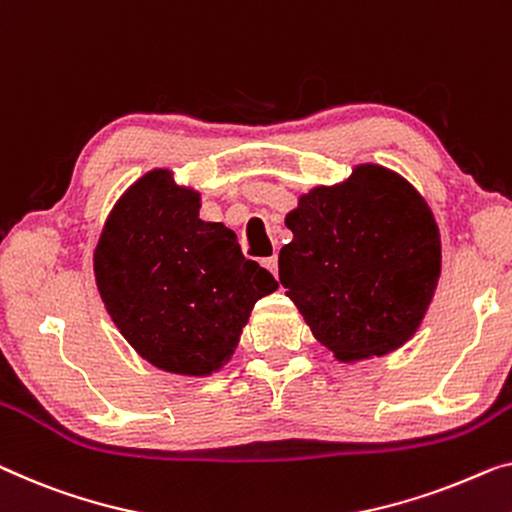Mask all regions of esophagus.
Masks as SVG:
<instances>
[{"instance_id":"obj_1","label":"esophagus","mask_w":512,"mask_h":512,"mask_svg":"<svg viewBox=\"0 0 512 512\" xmlns=\"http://www.w3.org/2000/svg\"><path fill=\"white\" fill-rule=\"evenodd\" d=\"M266 269H269L273 276H278V255H271V257H266L264 262H262Z\"/></svg>"}]
</instances>
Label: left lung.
I'll return each instance as SVG.
<instances>
[{
  "label": "left lung",
  "instance_id": "left-lung-1",
  "mask_svg": "<svg viewBox=\"0 0 512 512\" xmlns=\"http://www.w3.org/2000/svg\"><path fill=\"white\" fill-rule=\"evenodd\" d=\"M294 239L278 269L315 338L342 361L381 356L421 324L441 273L432 211L398 174L356 167L285 218Z\"/></svg>",
  "mask_w": 512,
  "mask_h": 512
}]
</instances>
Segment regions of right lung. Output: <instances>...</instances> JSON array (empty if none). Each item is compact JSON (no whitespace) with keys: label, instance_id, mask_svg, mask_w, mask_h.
I'll use <instances>...</instances> for the list:
<instances>
[{"label":"right lung","instance_id":"1","mask_svg":"<svg viewBox=\"0 0 512 512\" xmlns=\"http://www.w3.org/2000/svg\"><path fill=\"white\" fill-rule=\"evenodd\" d=\"M112 322L160 370L209 375L239 342L250 310L276 292L223 223L200 220V195L154 170L110 213L94 255Z\"/></svg>","mask_w":512,"mask_h":512}]
</instances>
